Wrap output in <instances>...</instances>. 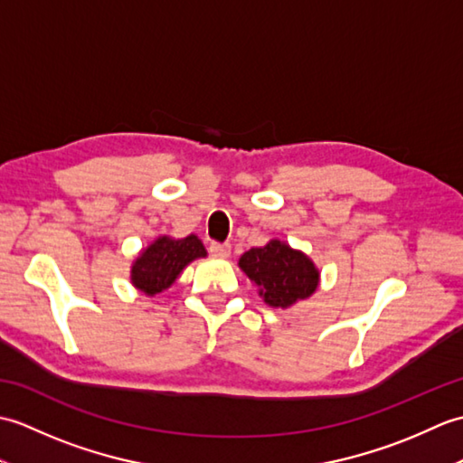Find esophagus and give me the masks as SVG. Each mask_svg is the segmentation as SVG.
I'll use <instances>...</instances> for the list:
<instances>
[{
	"instance_id": "34e87169",
	"label": "esophagus",
	"mask_w": 463,
	"mask_h": 463,
	"mask_svg": "<svg viewBox=\"0 0 463 463\" xmlns=\"http://www.w3.org/2000/svg\"><path fill=\"white\" fill-rule=\"evenodd\" d=\"M209 250H211V254H214V257L226 259L231 254V244L229 242H216V241H213L209 244Z\"/></svg>"
}]
</instances>
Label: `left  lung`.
I'll use <instances>...</instances> for the list:
<instances>
[{
  "instance_id": "left-lung-1",
  "label": "left lung",
  "mask_w": 463,
  "mask_h": 463,
  "mask_svg": "<svg viewBox=\"0 0 463 463\" xmlns=\"http://www.w3.org/2000/svg\"><path fill=\"white\" fill-rule=\"evenodd\" d=\"M239 267L260 288L264 302L277 308L308 298L318 287V270L310 259L280 241L247 250Z\"/></svg>"
}]
</instances>
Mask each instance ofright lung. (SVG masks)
<instances>
[{
	"label": "right lung",
	"mask_w": 463,
	"mask_h": 463,
	"mask_svg": "<svg viewBox=\"0 0 463 463\" xmlns=\"http://www.w3.org/2000/svg\"><path fill=\"white\" fill-rule=\"evenodd\" d=\"M201 257H206V250L194 234L179 241L161 237L135 260L131 280L137 288L155 297L171 287L186 264Z\"/></svg>",
	"instance_id": "right-lung-1"
}]
</instances>
